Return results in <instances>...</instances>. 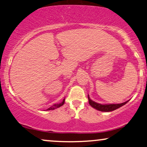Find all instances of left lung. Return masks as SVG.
Segmentation results:
<instances>
[{"label":"left lung","mask_w":147,"mask_h":147,"mask_svg":"<svg viewBox=\"0 0 147 147\" xmlns=\"http://www.w3.org/2000/svg\"><path fill=\"white\" fill-rule=\"evenodd\" d=\"M88 100H89V104L90 106H92L93 108L96 109V110L100 111H103V112H110V111H113L116 110V109H119L122 106L125 105L126 103L127 102H125L121 104H110V105H101V104L95 102L93 100H92L88 96Z\"/></svg>","instance_id":"obj_1"}]
</instances>
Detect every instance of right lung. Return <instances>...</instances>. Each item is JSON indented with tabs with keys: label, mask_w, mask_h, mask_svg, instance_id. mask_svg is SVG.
<instances>
[{
	"label": "right lung",
	"mask_w": 147,
	"mask_h": 147,
	"mask_svg": "<svg viewBox=\"0 0 147 147\" xmlns=\"http://www.w3.org/2000/svg\"><path fill=\"white\" fill-rule=\"evenodd\" d=\"M64 102H65V99L63 100L62 102H61L60 103H58V104H55V105H53L51 107H49V109H47V111H50V110H54V109H57V108H59L60 107H62V106L64 105Z\"/></svg>",
	"instance_id": "1"
}]
</instances>
